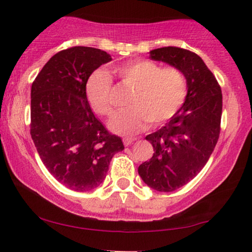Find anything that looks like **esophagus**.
Returning <instances> with one entry per match:
<instances>
[{
  "label": "esophagus",
  "instance_id": "34e87169",
  "mask_svg": "<svg viewBox=\"0 0 252 252\" xmlns=\"http://www.w3.org/2000/svg\"><path fill=\"white\" fill-rule=\"evenodd\" d=\"M135 140H136V139H134V137H125V139H124V144H125V147H128V146H130V144H132Z\"/></svg>",
  "mask_w": 252,
  "mask_h": 252
}]
</instances>
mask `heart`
<instances>
[{
  "label": "heart",
  "mask_w": 252,
  "mask_h": 252,
  "mask_svg": "<svg viewBox=\"0 0 252 252\" xmlns=\"http://www.w3.org/2000/svg\"><path fill=\"white\" fill-rule=\"evenodd\" d=\"M113 71L123 82L134 87L129 94L130 108L117 112L109 123L112 132L132 135L144 128L148 122L160 124L171 119L184 104L187 80L180 68L163 67L148 60L119 65ZM112 79L98 68L86 82V96L96 113L109 116L112 112Z\"/></svg>",
  "instance_id": "heart-1"
}]
</instances>
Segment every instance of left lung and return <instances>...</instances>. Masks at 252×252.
Returning a JSON list of instances; mask_svg holds the SVG:
<instances>
[{"label":"left lung","mask_w":252,"mask_h":252,"mask_svg":"<svg viewBox=\"0 0 252 252\" xmlns=\"http://www.w3.org/2000/svg\"><path fill=\"white\" fill-rule=\"evenodd\" d=\"M153 61L184 72L187 95L180 110L146 136L154 147L150 160L137 168L144 184L157 191H174L197 175L215 150L222 112L221 88L198 55L178 47L150 51Z\"/></svg>","instance_id":"obj_1"}]
</instances>
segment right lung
<instances>
[{
	"instance_id": "right-lung-1",
	"label": "right lung",
	"mask_w": 252,
	"mask_h": 252,
	"mask_svg": "<svg viewBox=\"0 0 252 252\" xmlns=\"http://www.w3.org/2000/svg\"><path fill=\"white\" fill-rule=\"evenodd\" d=\"M105 51L72 47L54 55L31 89V135L51 175L75 191L92 190L104 181L110 161L124 150L92 111L86 82L102 64Z\"/></svg>"
}]
</instances>
